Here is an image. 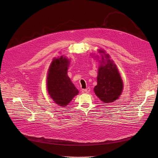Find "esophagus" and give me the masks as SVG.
<instances>
[{
    "label": "esophagus",
    "instance_id": "esophagus-1",
    "mask_svg": "<svg viewBox=\"0 0 158 158\" xmlns=\"http://www.w3.org/2000/svg\"><path fill=\"white\" fill-rule=\"evenodd\" d=\"M83 91H84V92H85V93H88V92H89L90 89H89V88H87L86 89H83Z\"/></svg>",
    "mask_w": 158,
    "mask_h": 158
}]
</instances>
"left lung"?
<instances>
[{"mask_svg": "<svg viewBox=\"0 0 158 158\" xmlns=\"http://www.w3.org/2000/svg\"><path fill=\"white\" fill-rule=\"evenodd\" d=\"M105 57L108 59L109 56L106 55ZM102 62L104 63V61ZM122 89L123 82L117 66L110 60H107L106 64H101L99 67L97 85L94 88L95 94L102 102L109 103L117 100Z\"/></svg>", "mask_w": 158, "mask_h": 158, "instance_id": "left-lung-1", "label": "left lung"}]
</instances>
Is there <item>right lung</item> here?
Masks as SVG:
<instances>
[{"label":"right lung","mask_w":158,"mask_h":158,"mask_svg":"<svg viewBox=\"0 0 158 158\" xmlns=\"http://www.w3.org/2000/svg\"><path fill=\"white\" fill-rule=\"evenodd\" d=\"M69 61L65 57L54 59L48 70L47 89L49 95L58 105L66 106L79 92L67 76Z\"/></svg>","instance_id":"obj_1"}]
</instances>
